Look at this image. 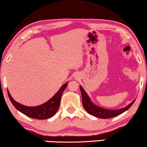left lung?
<instances>
[{
  "label": "left lung",
  "mask_w": 147,
  "mask_h": 147,
  "mask_svg": "<svg viewBox=\"0 0 147 147\" xmlns=\"http://www.w3.org/2000/svg\"><path fill=\"white\" fill-rule=\"evenodd\" d=\"M80 90H81V96H82V103L83 106L89 114L95 116L96 117L101 119H109L113 118L115 117L118 116L122 113L127 111L130 108L134 103L136 99L129 104L125 107L119 109H115V110H111V109H107L102 108L99 106L96 105L91 100L90 98L87 95L86 92L84 90L82 86L80 85Z\"/></svg>",
  "instance_id": "obj_1"
}]
</instances>
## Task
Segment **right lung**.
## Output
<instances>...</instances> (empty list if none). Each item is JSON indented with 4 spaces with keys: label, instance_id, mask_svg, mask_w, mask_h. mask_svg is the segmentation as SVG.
Returning <instances> with one entry per match:
<instances>
[{
    "label": "right lung",
    "instance_id": "add662e5",
    "mask_svg": "<svg viewBox=\"0 0 147 147\" xmlns=\"http://www.w3.org/2000/svg\"><path fill=\"white\" fill-rule=\"evenodd\" d=\"M67 83L68 82L64 83L51 99L42 105L36 106V107H28V106L22 105L16 102L12 98L8 90H7V92H8L9 99L13 105L22 113L29 117L36 119H46L53 117L58 110L60 105L61 96L67 86Z\"/></svg>",
    "mask_w": 147,
    "mask_h": 147
}]
</instances>
